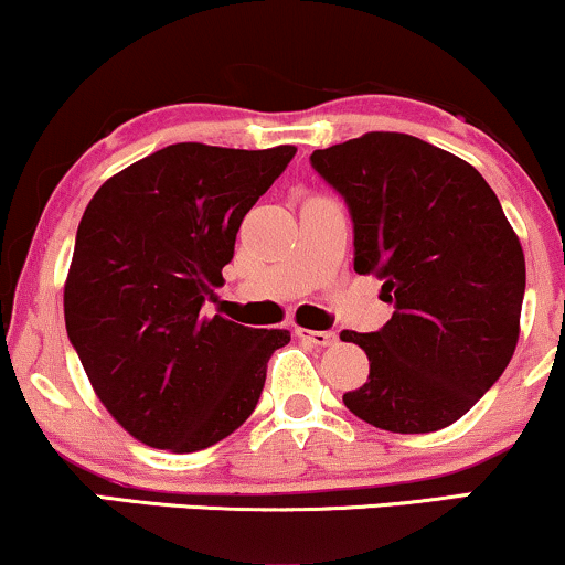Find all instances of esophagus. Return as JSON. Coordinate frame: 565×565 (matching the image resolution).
I'll return each instance as SVG.
<instances>
[{
    "label": "esophagus",
    "mask_w": 565,
    "mask_h": 565,
    "mask_svg": "<svg viewBox=\"0 0 565 565\" xmlns=\"http://www.w3.org/2000/svg\"><path fill=\"white\" fill-rule=\"evenodd\" d=\"M295 334L300 337V340L313 342V345H319V348H329V345H334V342H337V334L334 332H313V329L297 327Z\"/></svg>",
    "instance_id": "esophagus-1"
}]
</instances>
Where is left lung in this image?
Wrapping results in <instances>:
<instances>
[{
	"instance_id": "8db88e82",
	"label": "left lung",
	"mask_w": 565,
	"mask_h": 565,
	"mask_svg": "<svg viewBox=\"0 0 565 565\" xmlns=\"http://www.w3.org/2000/svg\"><path fill=\"white\" fill-rule=\"evenodd\" d=\"M310 161L348 201L355 274L377 276L393 302L380 332H340L369 355V380L342 401L380 430L449 427L515 353L518 233L476 167L414 135L366 132Z\"/></svg>"
}]
</instances>
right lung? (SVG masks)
<instances>
[{"instance_id":"obj_1","label":"right lung","mask_w":565,"mask_h":565,"mask_svg":"<svg viewBox=\"0 0 565 565\" xmlns=\"http://www.w3.org/2000/svg\"><path fill=\"white\" fill-rule=\"evenodd\" d=\"M295 146L174 142L97 188L63 287L71 345L108 414L140 444L191 454L246 423L287 329L201 310L246 212Z\"/></svg>"}]
</instances>
